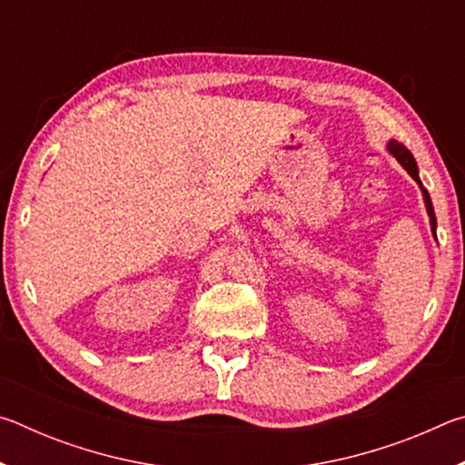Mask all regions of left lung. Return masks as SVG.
Instances as JSON below:
<instances>
[{
    "label": "left lung",
    "mask_w": 465,
    "mask_h": 465,
    "mask_svg": "<svg viewBox=\"0 0 465 465\" xmlns=\"http://www.w3.org/2000/svg\"><path fill=\"white\" fill-rule=\"evenodd\" d=\"M388 152L396 157V160L402 163V168L408 172V174H411L416 183H419V186H420V191H422V196H424V204H427V213H429V219H430V230H432V233H435V230H437V217H435V209H432V203H430V196H429V193H427V188L422 186V183H420V178H419V166H416V160H414V155L408 152V149L402 145V143H398V141H390L388 143Z\"/></svg>",
    "instance_id": "1"
}]
</instances>
